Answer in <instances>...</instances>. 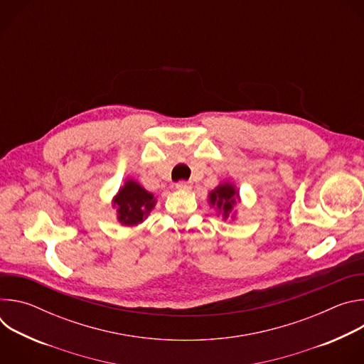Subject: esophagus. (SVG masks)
Returning <instances> with one entry per match:
<instances>
[{
	"label": "esophagus",
	"mask_w": 364,
	"mask_h": 364,
	"mask_svg": "<svg viewBox=\"0 0 364 364\" xmlns=\"http://www.w3.org/2000/svg\"><path fill=\"white\" fill-rule=\"evenodd\" d=\"M176 188L177 190H190L191 188V183H188V181H180V183H177L176 184Z\"/></svg>",
	"instance_id": "34e87169"
}]
</instances>
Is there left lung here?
I'll return each mask as SVG.
<instances>
[{"mask_svg": "<svg viewBox=\"0 0 364 364\" xmlns=\"http://www.w3.org/2000/svg\"><path fill=\"white\" fill-rule=\"evenodd\" d=\"M240 201L239 190L235 187L233 183H220L215 190L209 193V204L212 207H216V210L222 218L226 219H235L236 210L235 205ZM218 215V216H219Z\"/></svg>", "mask_w": 364, "mask_h": 364, "instance_id": "8db88e82", "label": "left lung"}]
</instances>
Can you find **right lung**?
Segmentation results:
<instances>
[{
    "instance_id": "obj_1",
    "label": "right lung",
    "mask_w": 364,
    "mask_h": 364,
    "mask_svg": "<svg viewBox=\"0 0 364 364\" xmlns=\"http://www.w3.org/2000/svg\"><path fill=\"white\" fill-rule=\"evenodd\" d=\"M155 204H157V198L154 197V194L132 178H128L112 198L118 222L131 228L142 223Z\"/></svg>"
}]
</instances>
